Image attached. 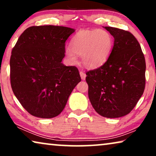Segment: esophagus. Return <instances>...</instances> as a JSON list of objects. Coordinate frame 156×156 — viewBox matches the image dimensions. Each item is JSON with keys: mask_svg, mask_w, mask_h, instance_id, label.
I'll list each match as a JSON object with an SVG mask.
<instances>
[{"mask_svg": "<svg viewBox=\"0 0 156 156\" xmlns=\"http://www.w3.org/2000/svg\"><path fill=\"white\" fill-rule=\"evenodd\" d=\"M80 76H81V78H82V80H84L85 78H86V74H85L84 72H82V71H81L80 72Z\"/></svg>", "mask_w": 156, "mask_h": 156, "instance_id": "esophagus-1", "label": "esophagus"}]
</instances>
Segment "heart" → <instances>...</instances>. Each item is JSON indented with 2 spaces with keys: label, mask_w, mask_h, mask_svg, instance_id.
<instances>
[{
  "label": "heart",
  "mask_w": 156,
  "mask_h": 156,
  "mask_svg": "<svg viewBox=\"0 0 156 156\" xmlns=\"http://www.w3.org/2000/svg\"><path fill=\"white\" fill-rule=\"evenodd\" d=\"M72 48H67L65 53L72 62H77V55L82 56L87 67L95 68L105 62L112 52L114 40L108 31L101 29L80 31L71 42Z\"/></svg>",
  "instance_id": "1"
}]
</instances>
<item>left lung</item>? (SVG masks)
<instances>
[{"label": "left lung", "instance_id": "8db88e82", "mask_svg": "<svg viewBox=\"0 0 156 156\" xmlns=\"http://www.w3.org/2000/svg\"><path fill=\"white\" fill-rule=\"evenodd\" d=\"M114 38L105 63L87 72L93 108L106 118H119L133 110L144 94L146 61L139 42L130 32L104 27Z\"/></svg>", "mask_w": 156, "mask_h": 156}]
</instances>
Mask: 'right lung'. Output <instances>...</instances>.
<instances>
[{
    "mask_svg": "<svg viewBox=\"0 0 156 156\" xmlns=\"http://www.w3.org/2000/svg\"><path fill=\"white\" fill-rule=\"evenodd\" d=\"M74 31L63 26H32L21 34L12 48L10 59L12 91L34 116H58L81 81L77 68L62 63L65 42Z\"/></svg>",
    "mask_w": 156,
    "mask_h": 156,
    "instance_id": "1",
    "label": "right lung"
}]
</instances>
